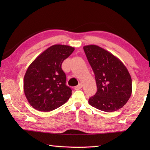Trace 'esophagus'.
<instances>
[{
	"label": "esophagus",
	"instance_id": "1",
	"mask_svg": "<svg viewBox=\"0 0 150 150\" xmlns=\"http://www.w3.org/2000/svg\"><path fill=\"white\" fill-rule=\"evenodd\" d=\"M82 88V83H80L77 86H76L75 87V90H79V89H81V88Z\"/></svg>",
	"mask_w": 150,
	"mask_h": 150
}]
</instances>
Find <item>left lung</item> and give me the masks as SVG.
Segmentation results:
<instances>
[{
    "mask_svg": "<svg viewBox=\"0 0 150 150\" xmlns=\"http://www.w3.org/2000/svg\"><path fill=\"white\" fill-rule=\"evenodd\" d=\"M95 73L97 92L88 103L98 110L110 112L122 108L132 95V79L118 57L96 45L83 47Z\"/></svg>",
    "mask_w": 150,
    "mask_h": 150,
    "instance_id": "8db88e82",
    "label": "left lung"
}]
</instances>
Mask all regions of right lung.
Returning a JSON list of instances; mask_svg holds the SVG:
<instances>
[{
	"instance_id": "add662e5",
	"label": "right lung",
	"mask_w": 150,
	"mask_h": 150,
	"mask_svg": "<svg viewBox=\"0 0 150 150\" xmlns=\"http://www.w3.org/2000/svg\"><path fill=\"white\" fill-rule=\"evenodd\" d=\"M74 50L69 45H52L29 65L24 77V91L33 108L49 112L69 100L72 91L65 84L62 64Z\"/></svg>"
}]
</instances>
